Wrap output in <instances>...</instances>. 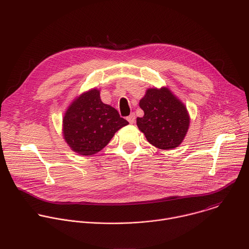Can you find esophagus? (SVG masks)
<instances>
[{
    "instance_id": "obj_1",
    "label": "esophagus",
    "mask_w": 249,
    "mask_h": 249,
    "mask_svg": "<svg viewBox=\"0 0 249 249\" xmlns=\"http://www.w3.org/2000/svg\"><path fill=\"white\" fill-rule=\"evenodd\" d=\"M135 119H136V116H135L134 113L130 114V115L127 117V120H128V122H129L130 124H133V123L135 122Z\"/></svg>"
}]
</instances>
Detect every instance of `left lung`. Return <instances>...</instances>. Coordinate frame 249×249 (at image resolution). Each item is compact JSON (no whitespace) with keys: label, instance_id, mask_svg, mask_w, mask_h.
<instances>
[{"label":"left lung","instance_id":"8db88e82","mask_svg":"<svg viewBox=\"0 0 249 249\" xmlns=\"http://www.w3.org/2000/svg\"><path fill=\"white\" fill-rule=\"evenodd\" d=\"M139 104L145 114L137 118V126L150 144L171 150L182 143L190 118L185 105L167 88L149 89Z\"/></svg>","mask_w":249,"mask_h":249}]
</instances>
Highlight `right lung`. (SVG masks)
I'll return each instance as SVG.
<instances>
[{
	"label": "right lung",
	"mask_w": 249,
	"mask_h": 249,
	"mask_svg": "<svg viewBox=\"0 0 249 249\" xmlns=\"http://www.w3.org/2000/svg\"><path fill=\"white\" fill-rule=\"evenodd\" d=\"M128 124L115 108L101 101L99 90L93 89L81 94L68 107L63 118V135L74 152L92 156Z\"/></svg>",
	"instance_id": "obj_1"
}]
</instances>
